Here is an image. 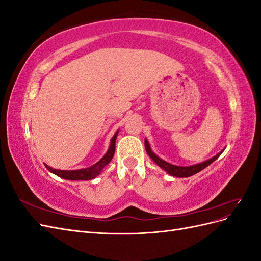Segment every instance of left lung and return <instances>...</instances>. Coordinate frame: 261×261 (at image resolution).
I'll use <instances>...</instances> for the list:
<instances>
[{"mask_svg":"<svg viewBox=\"0 0 261 261\" xmlns=\"http://www.w3.org/2000/svg\"><path fill=\"white\" fill-rule=\"evenodd\" d=\"M145 148H146V151L148 153V155L151 158V159L159 165V167L161 169H163L164 171H167L170 175H173V176H176V177H188V176H192L194 174H196V173L200 172L201 170H203L204 168H207L208 165H210L213 161L217 160L218 158L220 156V154L222 153V151L219 152L217 155H215L213 158H211V159L204 161V162H201L199 164H195V165H191V167H178V165H173L169 162H165L164 160L160 159L159 156L155 155L153 152L151 148H150V145L148 143V140L145 139Z\"/></svg>","mask_w":261,"mask_h":261,"instance_id":"left-lung-1","label":"left lung"}]
</instances>
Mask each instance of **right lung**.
I'll use <instances>...</instances> for the list:
<instances>
[{"label": "right lung", "instance_id": "obj_1", "mask_svg": "<svg viewBox=\"0 0 261 261\" xmlns=\"http://www.w3.org/2000/svg\"><path fill=\"white\" fill-rule=\"evenodd\" d=\"M118 130L114 134V136L111 139V144H110L108 152L105 154V156L102 158L100 161H98L96 164L91 165L90 168L87 169H81V170H74V171H64V170H57L53 169L49 165H45V168L48 169L53 174L58 175L59 177H62L64 179H69V180H88V179H92L96 176H98L101 171L103 170V168L106 167L107 164L110 163V161L112 160V158L114 155L115 152V141H116V137H117Z\"/></svg>", "mask_w": 261, "mask_h": 261}]
</instances>
